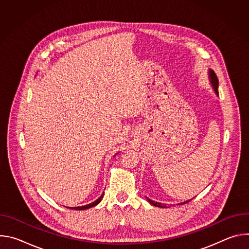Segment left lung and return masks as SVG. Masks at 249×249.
Listing matches in <instances>:
<instances>
[{
	"label": "left lung",
	"instance_id": "obj_1",
	"mask_svg": "<svg viewBox=\"0 0 249 249\" xmlns=\"http://www.w3.org/2000/svg\"><path fill=\"white\" fill-rule=\"evenodd\" d=\"M210 78H211V82H212L213 88H214L216 93L219 94V91H218V85H219V82H218V78H217V76H216L214 71L210 70ZM148 201H149L152 205H154V206L161 207V208H162V207H163V208H166V205H165V204H161V203H159V202H155V201H153V200H151V199H148ZM189 201H190V200H188V201H186V202H183V203H181V205H182V204H186V203H188ZM179 205H180V204H179Z\"/></svg>",
	"mask_w": 249,
	"mask_h": 249
}]
</instances>
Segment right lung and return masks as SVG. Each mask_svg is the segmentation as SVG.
Returning a JSON list of instances; mask_svg holds the SVG:
<instances>
[{"label":"right lung","mask_w":249,"mask_h":249,"mask_svg":"<svg viewBox=\"0 0 249 249\" xmlns=\"http://www.w3.org/2000/svg\"><path fill=\"white\" fill-rule=\"evenodd\" d=\"M102 198H103V194H102L96 201H94V202H92V203H90V204H88V205L82 206V207H72V208H70V209H74V210H86V209H89V208H91V207L97 205V204L102 200Z\"/></svg>","instance_id":"obj_1"}]
</instances>
